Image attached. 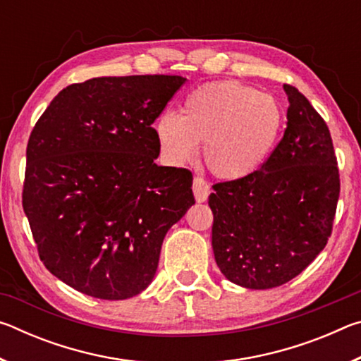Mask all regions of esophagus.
<instances>
[{
	"label": "esophagus",
	"mask_w": 361,
	"mask_h": 361,
	"mask_svg": "<svg viewBox=\"0 0 361 361\" xmlns=\"http://www.w3.org/2000/svg\"><path fill=\"white\" fill-rule=\"evenodd\" d=\"M192 192L197 202H205L210 194V185L202 178V176H195L192 181Z\"/></svg>",
	"instance_id": "34e87169"
}]
</instances>
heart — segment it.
I'll list each match as a JSON object with an SVG mask.
<instances>
[{
  "instance_id": "1",
  "label": "heart",
  "mask_w": 361,
  "mask_h": 361,
  "mask_svg": "<svg viewBox=\"0 0 361 361\" xmlns=\"http://www.w3.org/2000/svg\"><path fill=\"white\" fill-rule=\"evenodd\" d=\"M283 116L276 99L235 81L194 89L181 116L166 111L154 122L159 151L169 166L183 167L200 143L205 166L219 180L235 181L264 166L276 146Z\"/></svg>"
}]
</instances>
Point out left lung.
I'll return each mask as SVG.
<instances>
[{"label":"left lung","instance_id":"obj_1","mask_svg":"<svg viewBox=\"0 0 361 361\" xmlns=\"http://www.w3.org/2000/svg\"><path fill=\"white\" fill-rule=\"evenodd\" d=\"M286 129L258 172L213 186L212 247L229 282L280 286L325 248L339 199V170L326 122L293 85Z\"/></svg>","mask_w":361,"mask_h":361}]
</instances>
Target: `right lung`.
Wrapping results in <instances>:
<instances>
[{"label":"right lung","instance_id":"right-lung-1","mask_svg":"<svg viewBox=\"0 0 361 361\" xmlns=\"http://www.w3.org/2000/svg\"><path fill=\"white\" fill-rule=\"evenodd\" d=\"M186 78L108 76L60 90L27 146L22 204L47 271L87 296H137L194 205L192 173L157 166L152 129Z\"/></svg>","mask_w":361,"mask_h":361}]
</instances>
